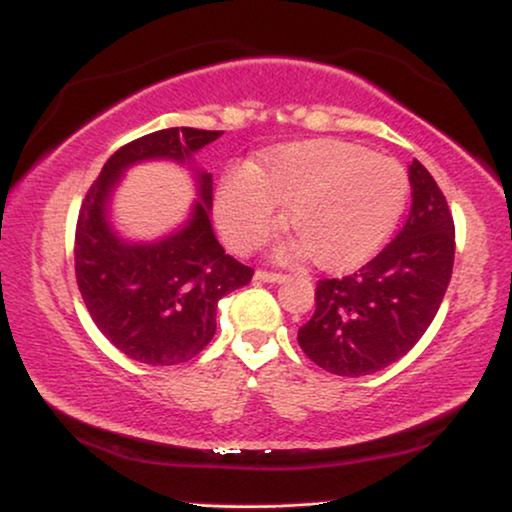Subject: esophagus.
I'll list each match as a JSON object with an SVG mask.
<instances>
[{
  "label": "esophagus",
  "mask_w": 512,
  "mask_h": 512,
  "mask_svg": "<svg viewBox=\"0 0 512 512\" xmlns=\"http://www.w3.org/2000/svg\"><path fill=\"white\" fill-rule=\"evenodd\" d=\"M257 280H262V283H283L285 280V273H276V271H266V269H259L255 273Z\"/></svg>",
  "instance_id": "34e87169"
}]
</instances>
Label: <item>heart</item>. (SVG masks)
I'll return each instance as SVG.
<instances>
[{
	"mask_svg": "<svg viewBox=\"0 0 512 512\" xmlns=\"http://www.w3.org/2000/svg\"><path fill=\"white\" fill-rule=\"evenodd\" d=\"M408 176L397 160L345 141L278 148L264 164H236L222 176L215 213L229 246L248 253L280 220L318 266H348L378 250L408 201Z\"/></svg>",
	"mask_w": 512,
	"mask_h": 512,
	"instance_id": "1",
	"label": "heart"
}]
</instances>
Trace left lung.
Segmentation results:
<instances>
[{"instance_id": "left-lung-1", "label": "left lung", "mask_w": 512, "mask_h": 512, "mask_svg": "<svg viewBox=\"0 0 512 512\" xmlns=\"http://www.w3.org/2000/svg\"><path fill=\"white\" fill-rule=\"evenodd\" d=\"M413 206L390 246L343 278L315 287L301 350L334 376H369L413 348L436 318L455 262V222L420 162L408 169Z\"/></svg>"}]
</instances>
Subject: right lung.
Here are the masks:
<instances>
[{
	"label": "right lung",
	"mask_w": 512,
	"mask_h": 512,
	"mask_svg": "<svg viewBox=\"0 0 512 512\" xmlns=\"http://www.w3.org/2000/svg\"><path fill=\"white\" fill-rule=\"evenodd\" d=\"M220 134L169 127L127 143L106 160L78 213V290L99 331L141 364L171 366L199 355L215 334L218 301L248 285L255 271L225 255L215 239L213 176L206 171H194L199 199L185 225L150 243L122 239L111 227L113 190L132 164H192V155Z\"/></svg>",
	"instance_id": "add662e5"
}]
</instances>
